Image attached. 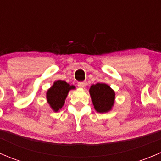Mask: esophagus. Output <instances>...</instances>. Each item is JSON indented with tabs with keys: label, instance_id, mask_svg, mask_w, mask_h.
Segmentation results:
<instances>
[{
	"label": "esophagus",
	"instance_id": "1",
	"mask_svg": "<svg viewBox=\"0 0 161 161\" xmlns=\"http://www.w3.org/2000/svg\"><path fill=\"white\" fill-rule=\"evenodd\" d=\"M86 86H87V82H79V83H78V86L80 87V88H85Z\"/></svg>",
	"mask_w": 161,
	"mask_h": 161
}]
</instances>
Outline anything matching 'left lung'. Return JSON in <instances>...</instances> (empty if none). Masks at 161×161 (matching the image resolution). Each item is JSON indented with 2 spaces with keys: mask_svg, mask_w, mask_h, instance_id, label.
<instances>
[{
  "mask_svg": "<svg viewBox=\"0 0 161 161\" xmlns=\"http://www.w3.org/2000/svg\"><path fill=\"white\" fill-rule=\"evenodd\" d=\"M90 93L94 108L99 113H106L111 109L114 102L115 93L111 87L105 83L91 86Z\"/></svg>",
  "mask_w": 161,
  "mask_h": 161,
  "instance_id": "1",
  "label": "left lung"
}]
</instances>
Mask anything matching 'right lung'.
<instances>
[{"instance_id": "add662e5", "label": "right lung", "mask_w": 161, "mask_h": 161, "mask_svg": "<svg viewBox=\"0 0 161 161\" xmlns=\"http://www.w3.org/2000/svg\"><path fill=\"white\" fill-rule=\"evenodd\" d=\"M72 89H75L74 86H70L64 81L58 80L53 83L47 92V102L53 111H58L62 108L68 92Z\"/></svg>"}]
</instances>
